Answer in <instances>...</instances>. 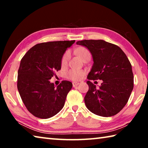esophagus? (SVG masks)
<instances>
[{
    "instance_id": "obj_1",
    "label": "esophagus",
    "mask_w": 148,
    "mask_h": 148,
    "mask_svg": "<svg viewBox=\"0 0 148 148\" xmlns=\"http://www.w3.org/2000/svg\"><path fill=\"white\" fill-rule=\"evenodd\" d=\"M79 84V83H78V82H73V83H72V86H73L74 87H75L76 86H78Z\"/></svg>"
}]
</instances>
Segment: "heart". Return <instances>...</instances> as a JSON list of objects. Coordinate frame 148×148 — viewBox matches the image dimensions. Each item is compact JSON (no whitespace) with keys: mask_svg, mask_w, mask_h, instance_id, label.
I'll list each match as a JSON object with an SVG mask.
<instances>
[{"mask_svg":"<svg viewBox=\"0 0 148 148\" xmlns=\"http://www.w3.org/2000/svg\"><path fill=\"white\" fill-rule=\"evenodd\" d=\"M75 52L83 60L87 57H91L90 51L84 47H79L78 48L76 49H75ZM70 57H71L70 52L69 51L65 52L61 59L62 66H66L69 61ZM84 74L85 71H83V70L71 69L66 73V77L68 79L72 80V81H78V80L82 78Z\"/></svg>","mask_w":148,"mask_h":148,"instance_id":"b5f03b06","label":"heart"}]
</instances>
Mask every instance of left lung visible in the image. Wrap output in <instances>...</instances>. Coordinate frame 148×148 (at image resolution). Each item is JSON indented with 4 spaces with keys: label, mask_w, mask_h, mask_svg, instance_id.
<instances>
[{
    "label": "left lung",
    "mask_w": 148,
    "mask_h": 148,
    "mask_svg": "<svg viewBox=\"0 0 148 148\" xmlns=\"http://www.w3.org/2000/svg\"><path fill=\"white\" fill-rule=\"evenodd\" d=\"M77 44L86 47L94 63L87 78L89 90L84 97L92 113L110 117L126 105L134 87V76L129 59L119 46L102 40H84ZM102 79L99 88L90 80Z\"/></svg>",
    "instance_id": "1"
}]
</instances>
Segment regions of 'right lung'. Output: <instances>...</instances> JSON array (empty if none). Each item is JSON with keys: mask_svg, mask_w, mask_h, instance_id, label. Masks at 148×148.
<instances>
[{"mask_svg": "<svg viewBox=\"0 0 148 148\" xmlns=\"http://www.w3.org/2000/svg\"><path fill=\"white\" fill-rule=\"evenodd\" d=\"M74 42L54 41L38 44L21 59L17 74V89L27 109L35 117L49 118L63 108L72 84L63 80L56 87L49 79L61 70L62 56Z\"/></svg>", "mask_w": 148, "mask_h": 148, "instance_id": "right-lung-1", "label": "right lung"}]
</instances>
